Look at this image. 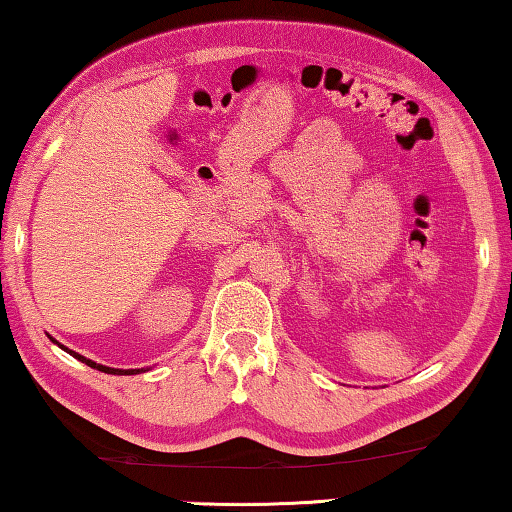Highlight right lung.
Wrapping results in <instances>:
<instances>
[{"instance_id": "add662e5", "label": "right lung", "mask_w": 512, "mask_h": 512, "mask_svg": "<svg viewBox=\"0 0 512 512\" xmlns=\"http://www.w3.org/2000/svg\"><path fill=\"white\" fill-rule=\"evenodd\" d=\"M58 345H60V343H58ZM60 348H63L65 352L72 354L74 359H79L81 363H85V366H90V368H97V370H101V372H106V375H140V372H146V370H149V368H128V370H121V368H108V366H101V363L92 361V359H85L83 354L74 352V350H69V348H65V345H60Z\"/></svg>"}]
</instances>
